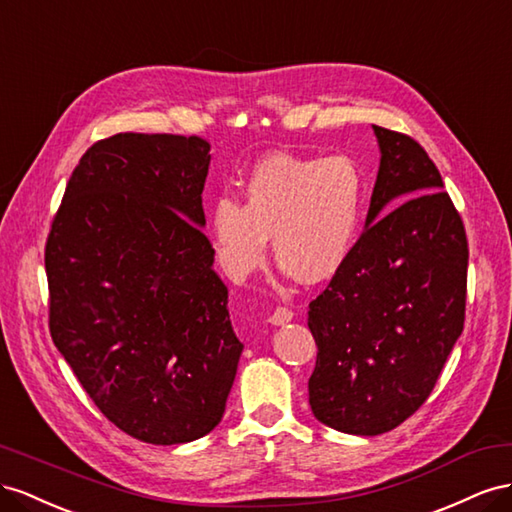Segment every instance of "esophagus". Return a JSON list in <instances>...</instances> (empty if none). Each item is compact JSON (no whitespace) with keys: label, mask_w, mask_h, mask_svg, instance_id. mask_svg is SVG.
Instances as JSON below:
<instances>
[{"label":"esophagus","mask_w":512,"mask_h":512,"mask_svg":"<svg viewBox=\"0 0 512 512\" xmlns=\"http://www.w3.org/2000/svg\"><path fill=\"white\" fill-rule=\"evenodd\" d=\"M291 317H294V311L287 309V306H276L270 315V324L283 326V324H287V321H291Z\"/></svg>","instance_id":"obj_1"}]
</instances>
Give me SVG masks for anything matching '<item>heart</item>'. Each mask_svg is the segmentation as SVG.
I'll return each mask as SVG.
<instances>
[{"mask_svg": "<svg viewBox=\"0 0 512 512\" xmlns=\"http://www.w3.org/2000/svg\"><path fill=\"white\" fill-rule=\"evenodd\" d=\"M362 212L364 173L354 158L276 154L248 173L242 203L231 195L214 201L210 236L231 279L264 264L272 236L287 274L321 283L352 255Z\"/></svg>", "mask_w": 512, "mask_h": 512, "instance_id": "1", "label": "heart"}]
</instances>
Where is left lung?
<instances>
[{"instance_id": "1", "label": "left lung", "mask_w": 512, "mask_h": 512, "mask_svg": "<svg viewBox=\"0 0 512 512\" xmlns=\"http://www.w3.org/2000/svg\"><path fill=\"white\" fill-rule=\"evenodd\" d=\"M373 130L382 160L367 229L309 304L311 410L354 435L399 427L427 401L463 332L470 257L461 214L425 148Z\"/></svg>"}]
</instances>
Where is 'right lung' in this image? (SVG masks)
I'll return each instance as SVG.
<instances>
[{
	"instance_id": "obj_1",
	"label": "right lung",
	"mask_w": 512,
	"mask_h": 512,
	"mask_svg": "<svg viewBox=\"0 0 512 512\" xmlns=\"http://www.w3.org/2000/svg\"><path fill=\"white\" fill-rule=\"evenodd\" d=\"M208 165L197 135L100 139L45 246L55 347L105 418L148 444L193 442L221 422L244 347L201 231Z\"/></svg>"
}]
</instances>
